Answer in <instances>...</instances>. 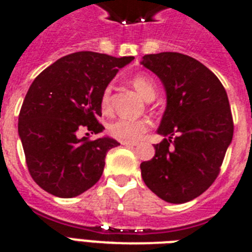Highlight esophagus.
Masks as SVG:
<instances>
[{"label":"esophagus","instance_id":"esophagus-1","mask_svg":"<svg viewBox=\"0 0 252 252\" xmlns=\"http://www.w3.org/2000/svg\"><path fill=\"white\" fill-rule=\"evenodd\" d=\"M124 146H130V148H133V146H139V142L133 141V142H128V141H122L121 142Z\"/></svg>","mask_w":252,"mask_h":252}]
</instances>
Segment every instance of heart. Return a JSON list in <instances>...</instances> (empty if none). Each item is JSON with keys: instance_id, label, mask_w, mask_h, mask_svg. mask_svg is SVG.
<instances>
[{"instance_id": "b5f03b06", "label": "heart", "mask_w": 252, "mask_h": 252, "mask_svg": "<svg viewBox=\"0 0 252 252\" xmlns=\"http://www.w3.org/2000/svg\"><path fill=\"white\" fill-rule=\"evenodd\" d=\"M132 86L146 101H153L157 95V84L150 75L145 73H139L133 75ZM101 108L104 113L111 112L112 108V87L107 86L101 94ZM150 127V124L146 120H127L117 119L108 125V132L112 137L120 141L133 142L141 139L142 133H145Z\"/></svg>"}]
</instances>
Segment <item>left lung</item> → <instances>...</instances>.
Returning <instances> with one entry per match:
<instances>
[{
	"mask_svg": "<svg viewBox=\"0 0 252 252\" xmlns=\"http://www.w3.org/2000/svg\"><path fill=\"white\" fill-rule=\"evenodd\" d=\"M140 63L158 75L166 94L157 131L164 139L154 145L153 159L141 162L142 179L162 201L186 203L215 182L232 141L228 97L220 79L188 55L164 51Z\"/></svg>",
	"mask_w": 252,
	"mask_h": 252,
	"instance_id": "obj_1",
	"label": "left lung"
}]
</instances>
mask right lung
Listing matches in <instances>:
<instances>
[{
	"label": "right lung",
	"mask_w": 252,
	"mask_h": 252,
	"mask_svg": "<svg viewBox=\"0 0 252 252\" xmlns=\"http://www.w3.org/2000/svg\"><path fill=\"white\" fill-rule=\"evenodd\" d=\"M133 59L78 51L35 78L20 111L19 136L30 175L40 188L72 198L98 182L107 151L120 144L110 136L79 139L78 131L104 130L97 121L102 92Z\"/></svg>",
	"instance_id": "obj_1"
}]
</instances>
